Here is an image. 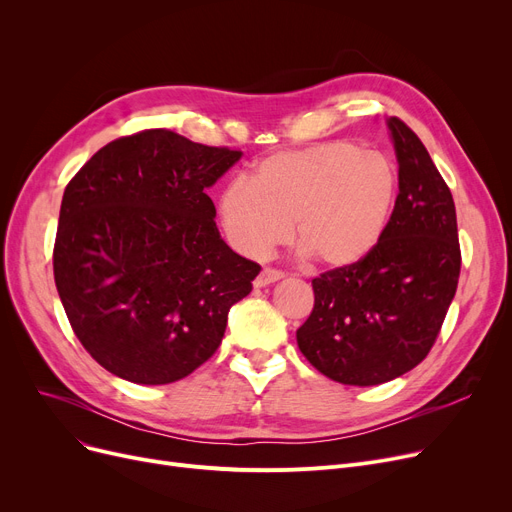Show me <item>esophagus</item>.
Here are the masks:
<instances>
[{"label": "esophagus", "instance_id": "34e87169", "mask_svg": "<svg viewBox=\"0 0 512 512\" xmlns=\"http://www.w3.org/2000/svg\"><path fill=\"white\" fill-rule=\"evenodd\" d=\"M282 278H284L282 272L272 270V267H263V270L259 272V276L255 278V286H257V288H263V286L274 284V282H278V280H282Z\"/></svg>", "mask_w": 512, "mask_h": 512}]
</instances>
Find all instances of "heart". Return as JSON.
Listing matches in <instances>:
<instances>
[{
  "label": "heart",
  "instance_id": "heart-1",
  "mask_svg": "<svg viewBox=\"0 0 512 512\" xmlns=\"http://www.w3.org/2000/svg\"><path fill=\"white\" fill-rule=\"evenodd\" d=\"M394 161L351 141L284 151L259 161L218 201L230 245L259 259L292 236L326 270L363 261L382 240L398 197Z\"/></svg>",
  "mask_w": 512,
  "mask_h": 512
}]
</instances>
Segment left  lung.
<instances>
[{
  "instance_id": "left-lung-1",
  "label": "left lung",
  "mask_w": 512,
  "mask_h": 512,
  "mask_svg": "<svg viewBox=\"0 0 512 512\" xmlns=\"http://www.w3.org/2000/svg\"><path fill=\"white\" fill-rule=\"evenodd\" d=\"M398 197L382 240L363 261L315 278V305L297 330L326 378L378 386L417 367L440 334L461 274L456 209L417 134L388 122Z\"/></svg>"
}]
</instances>
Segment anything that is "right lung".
Here are the masks:
<instances>
[{
	"mask_svg": "<svg viewBox=\"0 0 512 512\" xmlns=\"http://www.w3.org/2000/svg\"><path fill=\"white\" fill-rule=\"evenodd\" d=\"M240 155L151 128L107 143L68 182L53 278L76 338L118 378H186L251 292L261 267L226 245L205 193Z\"/></svg>",
	"mask_w": 512,
	"mask_h": 512,
	"instance_id": "add662e5",
	"label": "right lung"
}]
</instances>
